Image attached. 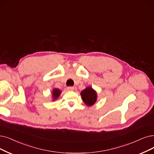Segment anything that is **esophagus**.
<instances>
[{
	"instance_id": "esophagus-1",
	"label": "esophagus",
	"mask_w": 154,
	"mask_h": 154,
	"mask_svg": "<svg viewBox=\"0 0 154 154\" xmlns=\"http://www.w3.org/2000/svg\"><path fill=\"white\" fill-rule=\"evenodd\" d=\"M74 89H75V88H74L73 87H67V90H68L69 91H73Z\"/></svg>"
}]
</instances>
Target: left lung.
Returning a JSON list of instances; mask_svg holds the SVG:
<instances>
[{
  "label": "left lung",
  "mask_w": 154,
  "mask_h": 154,
  "mask_svg": "<svg viewBox=\"0 0 154 154\" xmlns=\"http://www.w3.org/2000/svg\"><path fill=\"white\" fill-rule=\"evenodd\" d=\"M81 95L83 102L88 106H93L97 100L96 91L91 87H87L82 91Z\"/></svg>",
  "instance_id": "obj_1"
}]
</instances>
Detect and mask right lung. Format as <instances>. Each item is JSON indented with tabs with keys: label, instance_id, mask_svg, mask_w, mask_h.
I'll return each instance as SVG.
<instances>
[{
	"label": "right lung",
	"instance_id": "1",
	"mask_svg": "<svg viewBox=\"0 0 154 154\" xmlns=\"http://www.w3.org/2000/svg\"><path fill=\"white\" fill-rule=\"evenodd\" d=\"M60 93H61V91H60L59 89L54 88V89L52 90V97H53L54 100L57 99V98L59 97V95H60Z\"/></svg>",
	"mask_w": 154,
	"mask_h": 154
}]
</instances>
